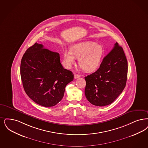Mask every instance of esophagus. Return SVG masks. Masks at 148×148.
<instances>
[{"label": "esophagus", "instance_id": "34e87169", "mask_svg": "<svg viewBox=\"0 0 148 148\" xmlns=\"http://www.w3.org/2000/svg\"><path fill=\"white\" fill-rule=\"evenodd\" d=\"M80 77V75L79 74H75L74 75V78H75V79H77V78H79V77Z\"/></svg>", "mask_w": 148, "mask_h": 148}]
</instances>
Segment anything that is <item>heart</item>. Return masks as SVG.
<instances>
[{"instance_id":"heart-1","label":"heart","mask_w":148,"mask_h":148,"mask_svg":"<svg viewBox=\"0 0 148 148\" xmlns=\"http://www.w3.org/2000/svg\"><path fill=\"white\" fill-rule=\"evenodd\" d=\"M104 54L103 47L95 42L83 41L71 46V49H63L64 64L71 68L78 59L79 64L86 71H93L100 66Z\"/></svg>"}]
</instances>
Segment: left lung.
<instances>
[{
	"mask_svg": "<svg viewBox=\"0 0 148 148\" xmlns=\"http://www.w3.org/2000/svg\"><path fill=\"white\" fill-rule=\"evenodd\" d=\"M127 73V60L123 48L116 42L103 59L99 68L85 77V94L87 100L97 106L112 103L124 90Z\"/></svg>",
	"mask_w": 148,
	"mask_h": 148,
	"instance_id": "obj_1",
	"label": "left lung"
}]
</instances>
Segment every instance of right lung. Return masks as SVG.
Masks as SVG:
<instances>
[{"label":"right lung","instance_id":"add662e5","mask_svg":"<svg viewBox=\"0 0 148 148\" xmlns=\"http://www.w3.org/2000/svg\"><path fill=\"white\" fill-rule=\"evenodd\" d=\"M20 75L26 94L44 107L54 106L62 100L65 86L74 79L73 73L60 63L59 53L37 43L24 53Z\"/></svg>","mask_w":148,"mask_h":148}]
</instances>
